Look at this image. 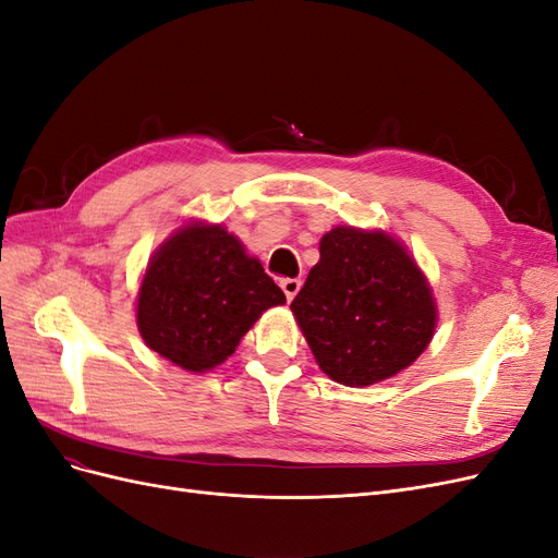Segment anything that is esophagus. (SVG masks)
Masks as SVG:
<instances>
[{"instance_id":"34e87169","label":"esophagus","mask_w":558,"mask_h":558,"mask_svg":"<svg viewBox=\"0 0 558 558\" xmlns=\"http://www.w3.org/2000/svg\"><path fill=\"white\" fill-rule=\"evenodd\" d=\"M279 286H281V291H283L286 300L291 302V300L298 295V291H300L302 281H300V279H291V277H286V279H281V281H279Z\"/></svg>"}]
</instances>
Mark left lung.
Returning <instances> with one entry per match:
<instances>
[{
    "instance_id": "left-lung-1",
    "label": "left lung",
    "mask_w": 558,
    "mask_h": 558,
    "mask_svg": "<svg viewBox=\"0 0 558 558\" xmlns=\"http://www.w3.org/2000/svg\"><path fill=\"white\" fill-rule=\"evenodd\" d=\"M291 310L318 367L369 386L412 365L435 330L428 281L393 238L332 228Z\"/></svg>"
}]
</instances>
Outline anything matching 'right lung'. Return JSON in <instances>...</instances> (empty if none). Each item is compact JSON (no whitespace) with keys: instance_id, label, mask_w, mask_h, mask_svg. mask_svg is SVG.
<instances>
[{"instance_id":"add662e5","label":"right lung","mask_w":558,"mask_h":558,"mask_svg":"<svg viewBox=\"0 0 558 558\" xmlns=\"http://www.w3.org/2000/svg\"><path fill=\"white\" fill-rule=\"evenodd\" d=\"M286 295L234 234L185 226L148 263L137 300L144 342L189 369L223 363L258 316Z\"/></svg>"}]
</instances>
